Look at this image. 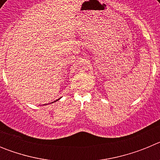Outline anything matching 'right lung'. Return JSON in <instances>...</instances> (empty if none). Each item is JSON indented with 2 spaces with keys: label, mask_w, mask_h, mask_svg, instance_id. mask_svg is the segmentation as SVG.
Returning a JSON list of instances; mask_svg holds the SVG:
<instances>
[{
  "label": "right lung",
  "mask_w": 160,
  "mask_h": 160,
  "mask_svg": "<svg viewBox=\"0 0 160 160\" xmlns=\"http://www.w3.org/2000/svg\"><path fill=\"white\" fill-rule=\"evenodd\" d=\"M60 98H59L58 99H57V100H55V101L52 102H50V103H53V102H57V101H58V100H59V99H60ZM44 105H45V104H44Z\"/></svg>",
  "instance_id": "add662e5"
}]
</instances>
